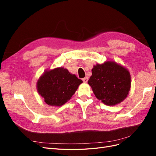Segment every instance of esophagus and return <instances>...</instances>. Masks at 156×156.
I'll use <instances>...</instances> for the list:
<instances>
[{"label": "esophagus", "mask_w": 156, "mask_h": 156, "mask_svg": "<svg viewBox=\"0 0 156 156\" xmlns=\"http://www.w3.org/2000/svg\"><path fill=\"white\" fill-rule=\"evenodd\" d=\"M82 80H83V81L84 83H87V82H88V77H86L83 78Z\"/></svg>", "instance_id": "esophagus-1"}]
</instances>
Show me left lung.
Returning a JSON list of instances; mask_svg holds the SVG:
<instances>
[{"label":"left lung","mask_w":156,"mask_h":156,"mask_svg":"<svg viewBox=\"0 0 156 156\" xmlns=\"http://www.w3.org/2000/svg\"><path fill=\"white\" fill-rule=\"evenodd\" d=\"M88 81L95 96L109 106L124 101L131 88L129 72L114 61L94 66Z\"/></svg>","instance_id":"8db88e82"}]
</instances>
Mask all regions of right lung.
Returning a JSON list of instances; mask_svg holds the SVG:
<instances>
[{
  "mask_svg": "<svg viewBox=\"0 0 156 156\" xmlns=\"http://www.w3.org/2000/svg\"><path fill=\"white\" fill-rule=\"evenodd\" d=\"M83 81L67 69L47 70L37 82V90L47 104L61 106L69 100Z\"/></svg>",
  "mask_w": 156,
  "mask_h": 156,
  "instance_id": "right-lung-1",
  "label": "right lung"
}]
</instances>
